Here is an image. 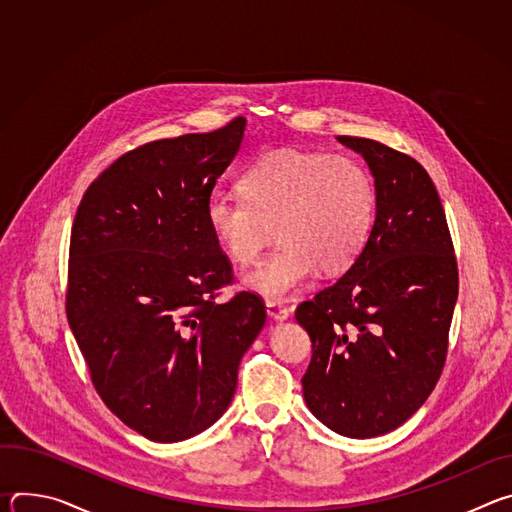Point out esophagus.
Segmentation results:
<instances>
[{
    "mask_svg": "<svg viewBox=\"0 0 512 512\" xmlns=\"http://www.w3.org/2000/svg\"><path fill=\"white\" fill-rule=\"evenodd\" d=\"M267 316L275 322H283L289 318V310L279 302H267Z\"/></svg>",
    "mask_w": 512,
    "mask_h": 512,
    "instance_id": "34e87169",
    "label": "esophagus"
}]
</instances>
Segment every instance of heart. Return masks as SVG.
<instances>
[{
    "label": "heart",
    "mask_w": 512,
    "mask_h": 512,
    "mask_svg": "<svg viewBox=\"0 0 512 512\" xmlns=\"http://www.w3.org/2000/svg\"><path fill=\"white\" fill-rule=\"evenodd\" d=\"M241 192L208 200V227L237 265L257 261L277 231L281 247L245 277L267 300H287L318 267L346 271L375 223V180L352 156L273 150L243 172Z\"/></svg>",
    "instance_id": "heart-1"
}]
</instances>
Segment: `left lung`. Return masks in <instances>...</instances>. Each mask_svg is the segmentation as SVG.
I'll use <instances>...</instances> for the list:
<instances>
[{
	"mask_svg": "<svg viewBox=\"0 0 512 512\" xmlns=\"http://www.w3.org/2000/svg\"><path fill=\"white\" fill-rule=\"evenodd\" d=\"M336 139L369 164L377 212L350 269L296 310L312 340L302 387L326 427L364 440L403 425L440 379L458 263L425 168L373 139Z\"/></svg>",
	"mask_w": 512,
	"mask_h": 512,
	"instance_id": "obj_1",
	"label": "left lung"
}]
</instances>
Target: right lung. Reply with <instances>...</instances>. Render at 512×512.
<instances>
[{"label": "right lung", "instance_id": "1", "mask_svg": "<svg viewBox=\"0 0 512 512\" xmlns=\"http://www.w3.org/2000/svg\"><path fill=\"white\" fill-rule=\"evenodd\" d=\"M245 125L237 117L123 154L87 188L72 225L70 330L99 397L152 442L188 440L227 411L265 324L251 291L214 304L233 267L206 206Z\"/></svg>", "mask_w": 512, "mask_h": 512}]
</instances>
